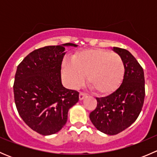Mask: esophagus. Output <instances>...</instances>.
<instances>
[{
    "label": "esophagus",
    "instance_id": "esophagus-1",
    "mask_svg": "<svg viewBox=\"0 0 157 157\" xmlns=\"http://www.w3.org/2000/svg\"><path fill=\"white\" fill-rule=\"evenodd\" d=\"M86 94H85V93H80V94H79V99H80V100H83V99L86 97Z\"/></svg>",
    "mask_w": 157,
    "mask_h": 157
}]
</instances>
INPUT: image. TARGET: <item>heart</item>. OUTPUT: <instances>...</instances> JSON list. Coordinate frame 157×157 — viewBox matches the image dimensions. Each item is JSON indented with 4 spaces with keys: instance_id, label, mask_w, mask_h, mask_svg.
I'll list each match as a JSON object with an SVG mask.
<instances>
[{
    "instance_id": "heart-1",
    "label": "heart",
    "mask_w": 157,
    "mask_h": 157,
    "mask_svg": "<svg viewBox=\"0 0 157 157\" xmlns=\"http://www.w3.org/2000/svg\"><path fill=\"white\" fill-rule=\"evenodd\" d=\"M62 74L72 88L80 87L86 76L89 87L96 94L106 96L121 85L124 65L118 54L103 49H84L73 55L71 64H63Z\"/></svg>"
}]
</instances>
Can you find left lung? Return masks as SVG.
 Masks as SVG:
<instances>
[{"instance_id":"left-lung-1","label":"left lung","mask_w":157,"mask_h":157,"mask_svg":"<svg viewBox=\"0 0 157 157\" xmlns=\"http://www.w3.org/2000/svg\"><path fill=\"white\" fill-rule=\"evenodd\" d=\"M112 50L124 62L122 83L112 94L96 98L97 106L90 114V121L96 129L109 135L121 132L136 121L145 96L144 74L141 66L126 49L113 47Z\"/></svg>"}]
</instances>
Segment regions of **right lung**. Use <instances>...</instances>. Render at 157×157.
<instances>
[{
  "instance_id": "obj_1",
  "label": "right lung",
  "mask_w": 157,
  "mask_h": 157,
  "mask_svg": "<svg viewBox=\"0 0 157 157\" xmlns=\"http://www.w3.org/2000/svg\"><path fill=\"white\" fill-rule=\"evenodd\" d=\"M51 45L34 50L18 65L13 84L19 115L42 135L58 132L67 121L69 109L79 101V93L61 83V69L65 47Z\"/></svg>"
}]
</instances>
